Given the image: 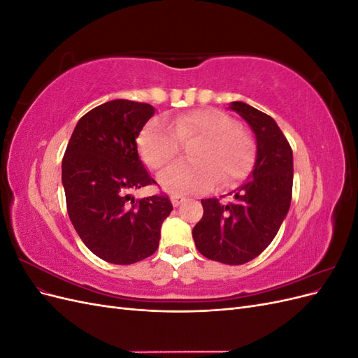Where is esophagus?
Instances as JSON below:
<instances>
[{
	"instance_id": "esophagus-1",
	"label": "esophagus",
	"mask_w": 358,
	"mask_h": 358,
	"mask_svg": "<svg viewBox=\"0 0 358 358\" xmlns=\"http://www.w3.org/2000/svg\"><path fill=\"white\" fill-rule=\"evenodd\" d=\"M170 200H171V204L175 206V208H178V206L185 200L183 197H180V196H178V194H173V196H170Z\"/></svg>"
}]
</instances>
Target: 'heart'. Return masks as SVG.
Instances as JSON below:
<instances>
[{"label":"heart","mask_w":358,"mask_h":358,"mask_svg":"<svg viewBox=\"0 0 358 358\" xmlns=\"http://www.w3.org/2000/svg\"><path fill=\"white\" fill-rule=\"evenodd\" d=\"M199 138L191 150L192 162H178L159 176L161 187L176 194H191L242 178L252 161V145L231 116L216 109H199L171 117L169 124L154 121L140 137L146 164L161 170L175 159L180 145Z\"/></svg>","instance_id":"heart-1"}]
</instances>
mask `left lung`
Returning <instances> with one entry per match:
<instances>
[{"mask_svg":"<svg viewBox=\"0 0 358 358\" xmlns=\"http://www.w3.org/2000/svg\"><path fill=\"white\" fill-rule=\"evenodd\" d=\"M229 109L241 115L255 138V162L230 203L204 199L203 218L192 229L199 252L224 264L251 262L272 243L289 210L292 150L273 117L243 101Z\"/></svg>","mask_w":358,"mask_h":358,"instance_id":"1","label":"left lung"}]
</instances>
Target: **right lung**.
Masks as SVG:
<instances>
[{
    "label": "right lung",
    "mask_w": 358,
    "mask_h": 358,
    "mask_svg": "<svg viewBox=\"0 0 358 358\" xmlns=\"http://www.w3.org/2000/svg\"><path fill=\"white\" fill-rule=\"evenodd\" d=\"M154 113L150 104L129 100L96 106L79 119L62 158L70 221L86 248L107 263L133 264L152 255L173 210L167 196L131 194L157 183L137 149Z\"/></svg>",
    "instance_id": "obj_1"
}]
</instances>
